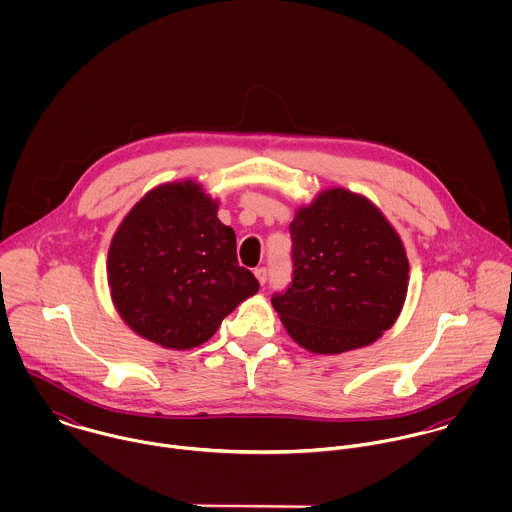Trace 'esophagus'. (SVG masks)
Masks as SVG:
<instances>
[{"mask_svg": "<svg viewBox=\"0 0 512 512\" xmlns=\"http://www.w3.org/2000/svg\"><path fill=\"white\" fill-rule=\"evenodd\" d=\"M254 276H256V280L264 286L266 280H268V270H266V268H256V270H254Z\"/></svg>", "mask_w": 512, "mask_h": 512, "instance_id": "esophagus-1", "label": "esophagus"}]
</instances>
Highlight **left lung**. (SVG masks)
Returning a JSON list of instances; mask_svg holds the SVG:
<instances>
[{"label": "left lung", "mask_w": 512, "mask_h": 512, "mask_svg": "<svg viewBox=\"0 0 512 512\" xmlns=\"http://www.w3.org/2000/svg\"><path fill=\"white\" fill-rule=\"evenodd\" d=\"M293 280L272 297L288 335L309 353L341 355L372 345L406 301L404 242L365 195L321 191L295 211Z\"/></svg>", "instance_id": "1"}]
</instances>
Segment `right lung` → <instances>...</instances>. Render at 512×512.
Returning <instances> with one entry per match:
<instances>
[{"label": "right lung", "instance_id": "1", "mask_svg": "<svg viewBox=\"0 0 512 512\" xmlns=\"http://www.w3.org/2000/svg\"><path fill=\"white\" fill-rule=\"evenodd\" d=\"M219 201L193 179L147 191L116 228L106 262L112 303L147 341L175 351L207 343L258 280L238 266Z\"/></svg>", "mask_w": 512, "mask_h": 512}]
</instances>
